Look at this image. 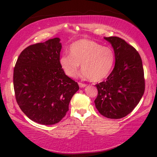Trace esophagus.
<instances>
[{"label":"esophagus","mask_w":157,"mask_h":157,"mask_svg":"<svg viewBox=\"0 0 157 157\" xmlns=\"http://www.w3.org/2000/svg\"><path fill=\"white\" fill-rule=\"evenodd\" d=\"M79 87H81V88H82V87H85L86 86V84H84V83H82V82H79L78 83Z\"/></svg>","instance_id":"34e87169"}]
</instances>
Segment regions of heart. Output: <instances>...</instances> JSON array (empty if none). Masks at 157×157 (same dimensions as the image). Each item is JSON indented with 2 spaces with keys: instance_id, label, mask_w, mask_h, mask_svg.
<instances>
[{
  "instance_id": "obj_1",
  "label": "heart",
  "mask_w": 157,
  "mask_h": 157,
  "mask_svg": "<svg viewBox=\"0 0 157 157\" xmlns=\"http://www.w3.org/2000/svg\"><path fill=\"white\" fill-rule=\"evenodd\" d=\"M70 55H63L60 58V65L70 78H75L79 72V64L83 75L93 82L105 79L115 62V52L109 46L91 39H79L69 48Z\"/></svg>"
}]
</instances>
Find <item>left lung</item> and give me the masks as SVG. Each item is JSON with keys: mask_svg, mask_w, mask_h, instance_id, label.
I'll list each match as a JSON object with an SVG mask.
<instances>
[{"mask_svg": "<svg viewBox=\"0 0 157 157\" xmlns=\"http://www.w3.org/2000/svg\"><path fill=\"white\" fill-rule=\"evenodd\" d=\"M115 52L116 63L105 81L95 84V107L103 116L119 119L128 115L139 104L145 91V78L139 53L124 39L105 37Z\"/></svg>", "mask_w": 157, "mask_h": 157, "instance_id": "1", "label": "left lung"}]
</instances>
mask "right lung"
<instances>
[{"label":"right lung","instance_id":"obj_1","mask_svg":"<svg viewBox=\"0 0 157 157\" xmlns=\"http://www.w3.org/2000/svg\"><path fill=\"white\" fill-rule=\"evenodd\" d=\"M59 38L30 45L18 56L14 68L17 104L30 120L45 125L62 120L78 84L60 65Z\"/></svg>","mask_w":157,"mask_h":157}]
</instances>
